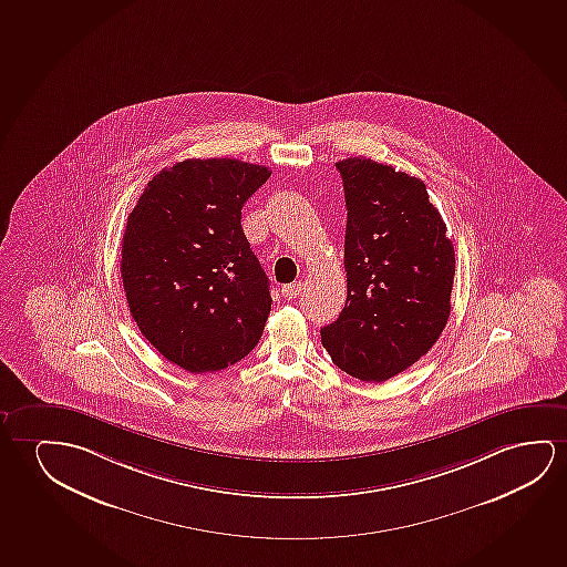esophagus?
Instances as JSON below:
<instances>
[{
    "mask_svg": "<svg viewBox=\"0 0 567 567\" xmlns=\"http://www.w3.org/2000/svg\"><path fill=\"white\" fill-rule=\"evenodd\" d=\"M302 282L300 280H296V282H290V285H285L282 287V296L285 298H288V300H292V298H296V296L300 295V290H302Z\"/></svg>",
    "mask_w": 567,
    "mask_h": 567,
    "instance_id": "1",
    "label": "esophagus"
}]
</instances>
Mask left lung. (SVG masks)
<instances>
[{
  "instance_id": "left-lung-1",
  "label": "left lung",
  "mask_w": 567,
  "mask_h": 567,
  "mask_svg": "<svg viewBox=\"0 0 567 567\" xmlns=\"http://www.w3.org/2000/svg\"><path fill=\"white\" fill-rule=\"evenodd\" d=\"M336 165L346 189L347 302L321 328V346L347 374L384 382L443 333L454 247L423 181L369 157Z\"/></svg>"
}]
</instances>
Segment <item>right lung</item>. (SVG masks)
Returning a JSON list of instances; mask_svg holds the SVG:
<instances>
[{
	"label": "right lung",
	"instance_id": "1",
	"mask_svg": "<svg viewBox=\"0 0 567 567\" xmlns=\"http://www.w3.org/2000/svg\"><path fill=\"white\" fill-rule=\"evenodd\" d=\"M269 177L265 165L193 157L154 175L128 214L126 302L142 336L181 369H226L261 339L272 298L241 208Z\"/></svg>",
	"mask_w": 567,
	"mask_h": 567
}]
</instances>
